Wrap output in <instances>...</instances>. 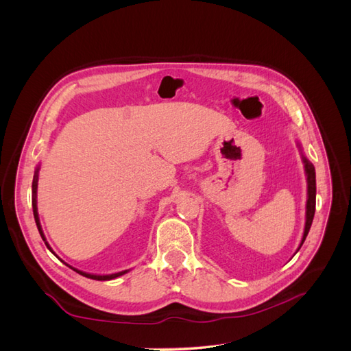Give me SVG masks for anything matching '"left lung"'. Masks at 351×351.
Segmentation results:
<instances>
[{"instance_id":"1","label":"left lung","mask_w":351,"mask_h":351,"mask_svg":"<svg viewBox=\"0 0 351 351\" xmlns=\"http://www.w3.org/2000/svg\"><path fill=\"white\" fill-rule=\"evenodd\" d=\"M299 145V143H297ZM300 147V145H299ZM302 151V147H300ZM302 159H303V164H304V173H306V180H307V200H306V222H304V231H303V237L300 241V246L304 243L306 237H307V232L311 230L312 226V221L315 217V206H316V176H315V167L313 164L307 159L303 154H302ZM299 249L295 250V253L299 252Z\"/></svg>"}]
</instances>
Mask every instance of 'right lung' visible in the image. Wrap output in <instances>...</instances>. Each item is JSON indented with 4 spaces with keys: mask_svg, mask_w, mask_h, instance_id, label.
Masks as SVG:
<instances>
[{
    "mask_svg": "<svg viewBox=\"0 0 351 351\" xmlns=\"http://www.w3.org/2000/svg\"><path fill=\"white\" fill-rule=\"evenodd\" d=\"M38 176H39V165L36 167V171H35V176H34V183H32V206H34V217H35V222H36V227H38V230H39V234H40V237H42V240L45 241V244H47V247L52 252V249L49 247V244L47 243V240H45V236H44V231H42V227H40V222H39V215H38V202H36V192H38ZM54 253V252H52ZM56 254V253H54ZM66 263V262H64ZM67 265V263H66ZM69 268H71L73 271H76L77 274H80V275H83V277H86V278H90V280H98V281H108V280H114V278H117V277H121V275H124V274H127L129 272L130 269H125V271H121V272H115V274H110V275H95V274H88V272H83V271H79V269H76V268H73V267H70V265H67Z\"/></svg>",
    "mask_w": 351,
    "mask_h": 351,
    "instance_id": "add662e5",
    "label": "right lung"
}]
</instances>
